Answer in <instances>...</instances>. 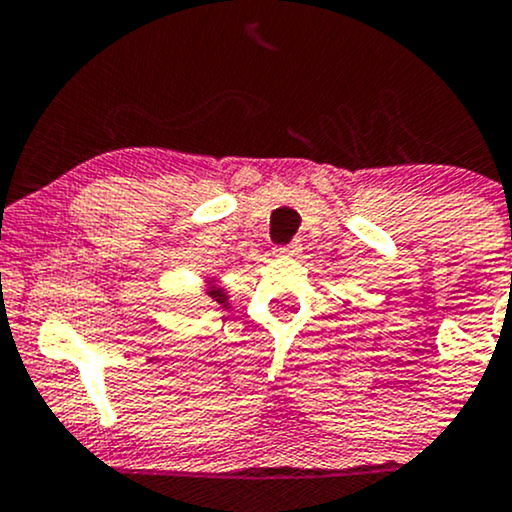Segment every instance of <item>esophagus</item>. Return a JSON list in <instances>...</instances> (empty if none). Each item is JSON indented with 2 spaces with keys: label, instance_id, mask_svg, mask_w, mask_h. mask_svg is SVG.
Wrapping results in <instances>:
<instances>
[{
  "label": "esophagus",
  "instance_id": "34e87169",
  "mask_svg": "<svg viewBox=\"0 0 512 512\" xmlns=\"http://www.w3.org/2000/svg\"><path fill=\"white\" fill-rule=\"evenodd\" d=\"M298 252H301V243H291V245H284V248H276L274 250V255L276 257H296Z\"/></svg>",
  "mask_w": 512,
  "mask_h": 512
}]
</instances>
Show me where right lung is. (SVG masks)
I'll use <instances>...</instances> for the list:
<instances>
[{
  "mask_svg": "<svg viewBox=\"0 0 512 512\" xmlns=\"http://www.w3.org/2000/svg\"><path fill=\"white\" fill-rule=\"evenodd\" d=\"M204 293H207V296H209L214 303L223 305V308H228V305H231V303H228V301H231V296H228L226 289H221L219 281H216V276H209L207 284H204Z\"/></svg>",
  "mask_w": 512,
  "mask_h": 512,
  "instance_id": "obj_1",
  "label": "right lung"
}]
</instances>
